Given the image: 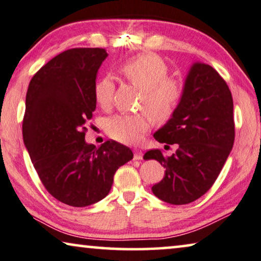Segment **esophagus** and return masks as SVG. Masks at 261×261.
Masks as SVG:
<instances>
[{"mask_svg": "<svg viewBox=\"0 0 261 261\" xmlns=\"http://www.w3.org/2000/svg\"><path fill=\"white\" fill-rule=\"evenodd\" d=\"M143 158V153L141 152L139 150H135V153H134V159L135 161H141Z\"/></svg>", "mask_w": 261, "mask_h": 261, "instance_id": "obj_1", "label": "esophagus"}]
</instances>
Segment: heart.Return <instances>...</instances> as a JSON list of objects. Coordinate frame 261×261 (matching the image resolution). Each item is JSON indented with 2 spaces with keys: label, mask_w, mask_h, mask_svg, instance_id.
I'll return each mask as SVG.
<instances>
[{
  "label": "heart",
  "mask_w": 261,
  "mask_h": 261,
  "mask_svg": "<svg viewBox=\"0 0 261 261\" xmlns=\"http://www.w3.org/2000/svg\"><path fill=\"white\" fill-rule=\"evenodd\" d=\"M119 71L132 84L142 89L139 109L145 111L116 115L108 119L106 130L115 141L132 144L150 130L152 125L151 117L158 123H165L173 117L184 91L179 81L168 77L169 67L165 61L153 54H143L130 58L120 65ZM114 92L115 84L111 77L99 79L93 87L97 106L104 110L110 109Z\"/></svg>",
  "instance_id": "1"
}]
</instances>
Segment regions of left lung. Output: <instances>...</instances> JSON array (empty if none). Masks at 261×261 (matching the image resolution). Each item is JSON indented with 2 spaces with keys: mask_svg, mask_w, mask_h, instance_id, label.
<instances>
[{
  "mask_svg": "<svg viewBox=\"0 0 261 261\" xmlns=\"http://www.w3.org/2000/svg\"><path fill=\"white\" fill-rule=\"evenodd\" d=\"M233 99L228 85L211 65L194 63L185 81L176 114L153 137L177 144L170 157L152 149L144 159L164 166L163 179L152 186L155 197L172 205L197 200L211 189L234 143Z\"/></svg>",
  "mask_w": 261,
  "mask_h": 261,
  "instance_id": "1",
  "label": "left lung"
}]
</instances>
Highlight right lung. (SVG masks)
<instances>
[{
	"label": "right lung",
	"instance_id": "right-lung-1",
	"mask_svg": "<svg viewBox=\"0 0 261 261\" xmlns=\"http://www.w3.org/2000/svg\"><path fill=\"white\" fill-rule=\"evenodd\" d=\"M107 56L102 48L65 50L35 73L25 96L22 132L34 168L46 191L73 207L107 197L116 171L134 157L115 141L96 147L84 139Z\"/></svg>",
	"mask_w": 261,
	"mask_h": 261
}]
</instances>
